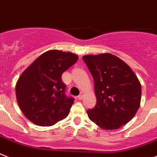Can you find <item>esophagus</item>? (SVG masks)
<instances>
[{
    "label": "esophagus",
    "instance_id": "34e87169",
    "mask_svg": "<svg viewBox=\"0 0 157 157\" xmlns=\"http://www.w3.org/2000/svg\"><path fill=\"white\" fill-rule=\"evenodd\" d=\"M83 98H84V93L81 92V93H80V94L78 95V97H77V98H78L79 100H81V99H83Z\"/></svg>",
    "mask_w": 157,
    "mask_h": 157
}]
</instances>
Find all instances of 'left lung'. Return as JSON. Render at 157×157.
Masks as SVG:
<instances>
[{"instance_id":"obj_1","label":"left lung","mask_w":157,"mask_h":157,"mask_svg":"<svg viewBox=\"0 0 157 157\" xmlns=\"http://www.w3.org/2000/svg\"><path fill=\"white\" fill-rule=\"evenodd\" d=\"M83 60L94 79L97 99L87 110L89 119L102 129H118L140 106V82L128 64L112 54L84 56Z\"/></svg>"}]
</instances>
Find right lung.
<instances>
[{"label": "right lung", "instance_id": "add662e5", "mask_svg": "<svg viewBox=\"0 0 157 157\" xmlns=\"http://www.w3.org/2000/svg\"><path fill=\"white\" fill-rule=\"evenodd\" d=\"M77 59L71 52L48 51L22 73L15 94L19 108L29 121L39 126H52L69 115L74 99L66 96L62 74Z\"/></svg>", "mask_w": 157, "mask_h": 157}]
</instances>
